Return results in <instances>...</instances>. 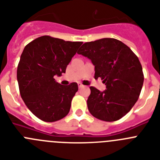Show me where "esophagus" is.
I'll return each mask as SVG.
<instances>
[{
	"label": "esophagus",
	"instance_id": "obj_1",
	"mask_svg": "<svg viewBox=\"0 0 160 160\" xmlns=\"http://www.w3.org/2000/svg\"><path fill=\"white\" fill-rule=\"evenodd\" d=\"M85 86L84 85H82V83H78V87L79 88H82V87H84Z\"/></svg>",
	"mask_w": 160,
	"mask_h": 160
}]
</instances>
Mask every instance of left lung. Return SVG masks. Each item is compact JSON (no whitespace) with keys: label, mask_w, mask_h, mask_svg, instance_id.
<instances>
[{"label":"left lung","mask_w":160,"mask_h":160,"mask_svg":"<svg viewBox=\"0 0 160 160\" xmlns=\"http://www.w3.org/2000/svg\"><path fill=\"white\" fill-rule=\"evenodd\" d=\"M78 53L91 60L94 78H101L107 87L102 92L90 87L87 107L90 114L106 122L122 118L137 102L143 84L138 57L127 45L114 38L86 42Z\"/></svg>","instance_id":"obj_1"}]
</instances>
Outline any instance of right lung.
Here are the masks:
<instances>
[{
  "mask_svg": "<svg viewBox=\"0 0 160 160\" xmlns=\"http://www.w3.org/2000/svg\"><path fill=\"white\" fill-rule=\"evenodd\" d=\"M82 44L42 36L24 49L17 70L20 94L29 111L42 121L55 122L70 111L78 84L65 87L55 81L54 76L66 73Z\"/></svg>",
  "mask_w": 160,
  "mask_h": 160,
  "instance_id": "add662e5",
  "label": "right lung"
}]
</instances>
